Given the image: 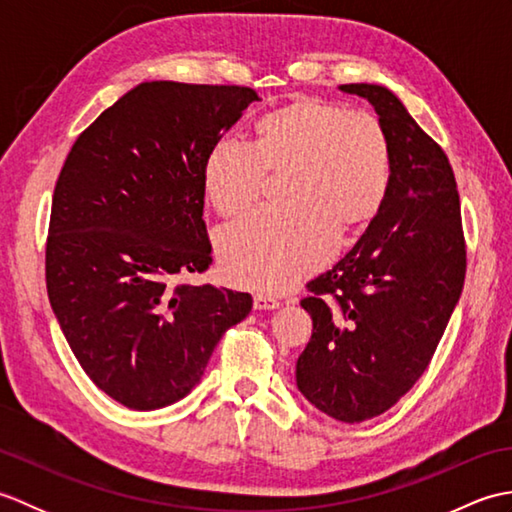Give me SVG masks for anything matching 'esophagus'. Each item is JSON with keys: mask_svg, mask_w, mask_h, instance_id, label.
Here are the masks:
<instances>
[{"mask_svg": "<svg viewBox=\"0 0 512 512\" xmlns=\"http://www.w3.org/2000/svg\"><path fill=\"white\" fill-rule=\"evenodd\" d=\"M253 308L255 310H277L279 308V301L273 297H264V295H257L253 299Z\"/></svg>", "mask_w": 512, "mask_h": 512, "instance_id": "esophagus-1", "label": "esophagus"}]
</instances>
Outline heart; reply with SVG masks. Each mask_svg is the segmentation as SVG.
I'll return each mask as SVG.
<instances>
[{"instance_id":"obj_1","label":"heart","mask_w":512,"mask_h":512,"mask_svg":"<svg viewBox=\"0 0 512 512\" xmlns=\"http://www.w3.org/2000/svg\"><path fill=\"white\" fill-rule=\"evenodd\" d=\"M284 211L259 213L217 239L222 273L235 286L279 292L332 255L334 233L372 224L389 193L391 149L383 125L339 103L297 96L253 127V151L220 140L202 165L206 200L222 217L255 209L266 176H284Z\"/></svg>"}]
</instances>
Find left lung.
I'll return each mask as SVG.
<instances>
[{"label":"left lung","mask_w":512,"mask_h":512,"mask_svg":"<svg viewBox=\"0 0 512 512\" xmlns=\"http://www.w3.org/2000/svg\"><path fill=\"white\" fill-rule=\"evenodd\" d=\"M341 92L374 105L391 149L383 211L339 264L308 284L312 339L297 387L319 411L363 422L416 385L458 306L466 246L460 195L442 147L383 85Z\"/></svg>","instance_id":"8db88e82"}]
</instances>
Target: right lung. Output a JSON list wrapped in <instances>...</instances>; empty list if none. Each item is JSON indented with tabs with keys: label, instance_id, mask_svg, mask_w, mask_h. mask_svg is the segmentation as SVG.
Returning a JSON list of instances; mask_svg holds the SVG:
<instances>
[{
	"label": "right lung",
	"instance_id": "right-lung-1",
	"mask_svg": "<svg viewBox=\"0 0 512 512\" xmlns=\"http://www.w3.org/2000/svg\"><path fill=\"white\" fill-rule=\"evenodd\" d=\"M253 101L239 85L140 83L63 162L46 244L50 306L83 372L129 409L187 396L253 308L248 292L173 286L213 262L202 165Z\"/></svg>",
	"mask_w": 512,
	"mask_h": 512
}]
</instances>
